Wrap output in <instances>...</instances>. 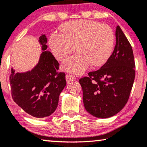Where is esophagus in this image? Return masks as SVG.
<instances>
[{
	"instance_id": "34e87169",
	"label": "esophagus",
	"mask_w": 147,
	"mask_h": 147,
	"mask_svg": "<svg viewBox=\"0 0 147 147\" xmlns=\"http://www.w3.org/2000/svg\"><path fill=\"white\" fill-rule=\"evenodd\" d=\"M76 78L75 77V76L73 75V74H66V80H67V82H68V83L74 81V80H76Z\"/></svg>"
}]
</instances>
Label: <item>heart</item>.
Wrapping results in <instances>:
<instances>
[{
  "mask_svg": "<svg viewBox=\"0 0 147 147\" xmlns=\"http://www.w3.org/2000/svg\"><path fill=\"white\" fill-rule=\"evenodd\" d=\"M63 33L53 31L49 38V45L58 60H63L75 51L78 53L67 58L62 69L80 74L92 64L104 65L111 56L115 43L114 31L109 25L92 20H77L66 23Z\"/></svg>",
  "mask_w": 147,
  "mask_h": 147,
  "instance_id": "obj_1",
  "label": "heart"
}]
</instances>
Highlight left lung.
<instances>
[{
	"label": "left lung",
	"mask_w": 147,
	"mask_h": 147,
	"mask_svg": "<svg viewBox=\"0 0 147 147\" xmlns=\"http://www.w3.org/2000/svg\"><path fill=\"white\" fill-rule=\"evenodd\" d=\"M116 43L108 61L95 71L79 80L83 91L84 107L100 118L115 115L129 98L135 78V62L132 46L119 26Z\"/></svg>",
	"instance_id": "obj_1"
}]
</instances>
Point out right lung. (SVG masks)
Instances as JSON below:
<instances>
[{"mask_svg": "<svg viewBox=\"0 0 147 147\" xmlns=\"http://www.w3.org/2000/svg\"><path fill=\"white\" fill-rule=\"evenodd\" d=\"M45 35L39 37L43 52L31 71L15 73L9 80L12 98L24 111L35 118L47 117L57 107L59 96L66 86L65 74L58 72L59 63L49 51Z\"/></svg>", "mask_w": 147, "mask_h": 147, "instance_id": "add662e5", "label": "right lung"}]
</instances>
